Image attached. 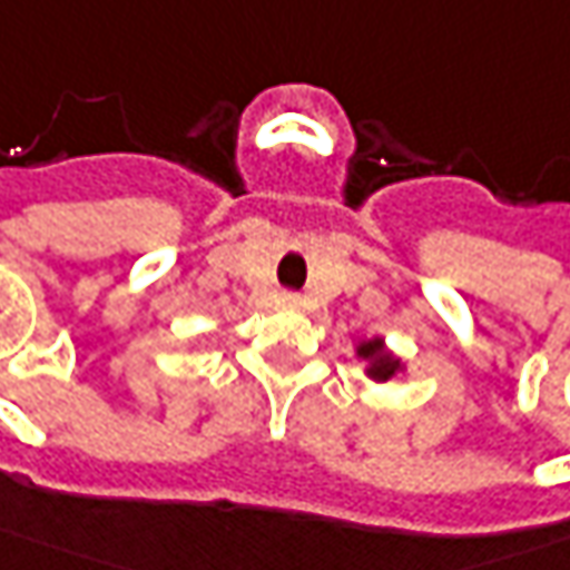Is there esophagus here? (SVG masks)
I'll use <instances>...</instances> for the list:
<instances>
[{"label": "esophagus", "instance_id": "34e87169", "mask_svg": "<svg viewBox=\"0 0 570 570\" xmlns=\"http://www.w3.org/2000/svg\"><path fill=\"white\" fill-rule=\"evenodd\" d=\"M284 306H289V309H299V306H303V299H299L296 293H286Z\"/></svg>", "mask_w": 570, "mask_h": 570}]
</instances>
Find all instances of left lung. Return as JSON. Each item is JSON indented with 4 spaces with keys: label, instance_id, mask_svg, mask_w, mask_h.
Segmentation results:
<instances>
[{
    "label": "left lung",
    "instance_id": "8db88e82",
    "mask_svg": "<svg viewBox=\"0 0 570 570\" xmlns=\"http://www.w3.org/2000/svg\"><path fill=\"white\" fill-rule=\"evenodd\" d=\"M354 357L363 360V376L373 380V383H392V380H402L409 373L405 360L399 357L389 344H385L383 334H373V337H363L354 344Z\"/></svg>",
    "mask_w": 570,
    "mask_h": 570
}]
</instances>
